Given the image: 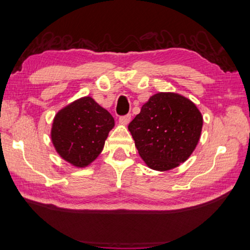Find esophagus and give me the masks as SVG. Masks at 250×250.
<instances>
[{"instance_id": "obj_1", "label": "esophagus", "mask_w": 250, "mask_h": 250, "mask_svg": "<svg viewBox=\"0 0 250 250\" xmlns=\"http://www.w3.org/2000/svg\"><path fill=\"white\" fill-rule=\"evenodd\" d=\"M119 120H120V122H121L122 125H128L129 122L131 121V115L128 114V115H125V116H121L120 118H119Z\"/></svg>"}]
</instances>
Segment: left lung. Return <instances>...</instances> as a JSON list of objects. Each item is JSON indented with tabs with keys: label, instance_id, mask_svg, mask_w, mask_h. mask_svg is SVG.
Returning a JSON list of instances; mask_svg holds the SVG:
<instances>
[{
	"label": "left lung",
	"instance_id": "8db88e82",
	"mask_svg": "<svg viewBox=\"0 0 250 250\" xmlns=\"http://www.w3.org/2000/svg\"><path fill=\"white\" fill-rule=\"evenodd\" d=\"M128 128L145 164L153 170L168 171L188 160L196 148L203 116L187 97L160 92L149 97Z\"/></svg>",
	"mask_w": 250,
	"mask_h": 250
}]
</instances>
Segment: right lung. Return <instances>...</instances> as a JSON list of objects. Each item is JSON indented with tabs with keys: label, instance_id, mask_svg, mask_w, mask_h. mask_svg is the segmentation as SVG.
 <instances>
[{
	"label": "right lung",
	"instance_id": "1",
	"mask_svg": "<svg viewBox=\"0 0 250 250\" xmlns=\"http://www.w3.org/2000/svg\"><path fill=\"white\" fill-rule=\"evenodd\" d=\"M115 120L90 96L72 102L57 112L51 138L62 159L78 168L94 161L104 148Z\"/></svg>",
	"mask_w": 250,
	"mask_h": 250
}]
</instances>
